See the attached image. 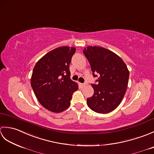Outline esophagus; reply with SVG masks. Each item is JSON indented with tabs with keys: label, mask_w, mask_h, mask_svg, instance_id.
<instances>
[{
	"label": "esophagus",
	"mask_w": 154,
	"mask_h": 154,
	"mask_svg": "<svg viewBox=\"0 0 154 154\" xmlns=\"http://www.w3.org/2000/svg\"><path fill=\"white\" fill-rule=\"evenodd\" d=\"M80 85H81V87H84L86 86V83H80Z\"/></svg>",
	"instance_id": "34e87169"
}]
</instances>
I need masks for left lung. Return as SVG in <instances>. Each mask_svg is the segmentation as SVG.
Returning <instances> with one entry per match:
<instances>
[{
    "label": "left lung",
    "instance_id": "1",
    "mask_svg": "<svg viewBox=\"0 0 154 154\" xmlns=\"http://www.w3.org/2000/svg\"><path fill=\"white\" fill-rule=\"evenodd\" d=\"M83 54L89 61L97 84H91L93 95L87 98L90 109L97 113L112 112L120 104L126 93L129 71L119 55L107 49L88 46Z\"/></svg>",
    "mask_w": 154,
    "mask_h": 154
}]
</instances>
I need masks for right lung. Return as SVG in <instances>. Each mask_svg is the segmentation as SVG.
I'll use <instances>...</instances> for the list:
<instances>
[{"label": "right lung", "instance_id": "obj_1", "mask_svg": "<svg viewBox=\"0 0 154 154\" xmlns=\"http://www.w3.org/2000/svg\"><path fill=\"white\" fill-rule=\"evenodd\" d=\"M75 48L60 47L48 52L34 67L31 86L45 109L61 112L70 105L72 94L78 84L71 80L69 64Z\"/></svg>", "mask_w": 154, "mask_h": 154}]
</instances>
